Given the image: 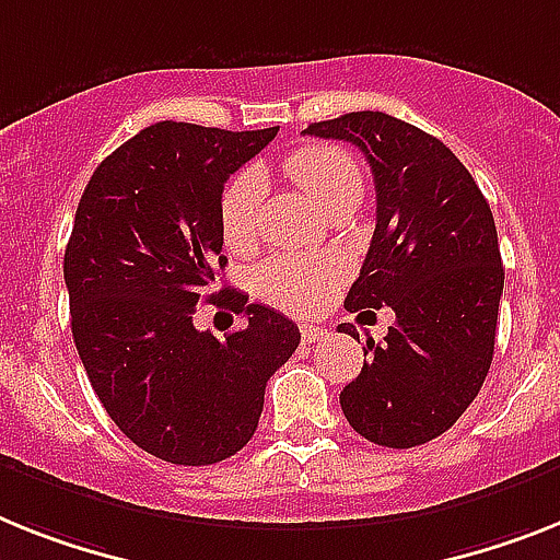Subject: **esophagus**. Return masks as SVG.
<instances>
[{"label": "esophagus", "instance_id": "34e87169", "mask_svg": "<svg viewBox=\"0 0 560 560\" xmlns=\"http://www.w3.org/2000/svg\"><path fill=\"white\" fill-rule=\"evenodd\" d=\"M324 336H327V330H324V327H318V324H302L304 345H316V341H322Z\"/></svg>", "mask_w": 560, "mask_h": 560}]
</instances>
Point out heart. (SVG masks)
Returning a JSON list of instances; mask_svg holds the SVG:
<instances>
[{
    "mask_svg": "<svg viewBox=\"0 0 560 560\" xmlns=\"http://www.w3.org/2000/svg\"><path fill=\"white\" fill-rule=\"evenodd\" d=\"M281 173L290 185L316 201L327 213H338L361 199L364 176L359 162L336 144H304L281 159ZM261 199L265 182L256 171L230 178L219 201V230L230 253H250L261 236ZM345 279V261L330 253L272 256L256 270V293L267 304L295 316L322 307L338 281Z\"/></svg>",
    "mask_w": 560,
    "mask_h": 560,
    "instance_id": "b5f03b06",
    "label": "heart"
}]
</instances>
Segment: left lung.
Masks as SVG:
<instances>
[{"instance_id": "8db88e82", "label": "left lung", "mask_w": 560, "mask_h": 560, "mask_svg": "<svg viewBox=\"0 0 560 560\" xmlns=\"http://www.w3.org/2000/svg\"><path fill=\"white\" fill-rule=\"evenodd\" d=\"M307 136L345 139L368 156L375 233L345 307H389L384 345L368 338L341 410L378 447L439 439L462 418L490 373L504 265L492 210L447 144L378 110L313 121ZM338 332L359 338L352 324Z\"/></svg>"}]
</instances>
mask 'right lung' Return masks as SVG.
<instances>
[{
  "label": "right lung",
  "instance_id": "add662e5",
  "mask_svg": "<svg viewBox=\"0 0 560 560\" xmlns=\"http://www.w3.org/2000/svg\"><path fill=\"white\" fill-rule=\"evenodd\" d=\"M279 128L159 121L116 148L84 187L65 250L70 330L98 401L136 447L205 467L253 439L270 375L302 332L233 288L224 270V182ZM248 316L224 339L191 327L195 304Z\"/></svg>",
  "mask_w": 560,
  "mask_h": 560
}]
</instances>
